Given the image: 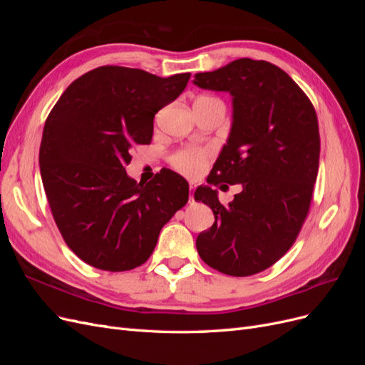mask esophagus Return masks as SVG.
<instances>
[{
	"mask_svg": "<svg viewBox=\"0 0 365 365\" xmlns=\"http://www.w3.org/2000/svg\"><path fill=\"white\" fill-rule=\"evenodd\" d=\"M193 189H195V182H190V202H193Z\"/></svg>",
	"mask_w": 365,
	"mask_h": 365,
	"instance_id": "esophagus-1",
	"label": "esophagus"
}]
</instances>
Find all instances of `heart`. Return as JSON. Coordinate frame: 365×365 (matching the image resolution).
<instances>
[{
    "label": "heart",
    "instance_id": "obj_1",
    "mask_svg": "<svg viewBox=\"0 0 365 365\" xmlns=\"http://www.w3.org/2000/svg\"><path fill=\"white\" fill-rule=\"evenodd\" d=\"M208 160V152L201 148H185L181 149L172 157L173 168L187 175V176H197L204 172Z\"/></svg>",
    "mask_w": 365,
    "mask_h": 365
}]
</instances>
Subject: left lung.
Returning a JSON list of instances; mask_svg holds the SVG:
<instances>
[{"label":"left lung","instance_id":"1","mask_svg":"<svg viewBox=\"0 0 365 365\" xmlns=\"http://www.w3.org/2000/svg\"><path fill=\"white\" fill-rule=\"evenodd\" d=\"M193 83L233 96L228 141L208 175L210 185L195 192L215 215L196 248L208 267L247 277L283 257L303 227L319 163L317 113L302 88L267 61L242 58L197 73ZM222 182L242 187L228 207L211 189Z\"/></svg>","mask_w":365,"mask_h":365}]
</instances>
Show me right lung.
<instances>
[{
    "mask_svg": "<svg viewBox=\"0 0 365 365\" xmlns=\"http://www.w3.org/2000/svg\"><path fill=\"white\" fill-rule=\"evenodd\" d=\"M189 79L190 73L164 79L105 65L76 79L50 111L39 149L42 184L65 244L91 267H140L189 201L178 173L163 169L143 185L125 170L130 149L149 145L153 117Z\"/></svg>",
    "mask_w": 365,
    "mask_h": 365,
    "instance_id": "right-lung-1",
    "label": "right lung"
}]
</instances>
